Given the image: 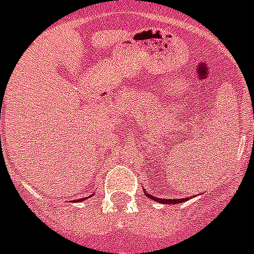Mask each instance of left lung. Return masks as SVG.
Masks as SVG:
<instances>
[{
  "mask_svg": "<svg viewBox=\"0 0 254 254\" xmlns=\"http://www.w3.org/2000/svg\"><path fill=\"white\" fill-rule=\"evenodd\" d=\"M145 194L147 195L148 198H151L152 201L155 202H159V203H163V205H166V203H174V205H176V203H181V202H185L188 201L189 198H177V199H172V198H159V197H155V195L152 194H148L147 191L145 190Z\"/></svg>",
  "mask_w": 254,
  "mask_h": 254,
  "instance_id": "obj_1",
  "label": "left lung"
}]
</instances>
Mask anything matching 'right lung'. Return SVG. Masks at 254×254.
I'll use <instances>...</instances> for the list:
<instances>
[{
	"label": "right lung",
	"instance_id": "obj_1",
	"mask_svg": "<svg viewBox=\"0 0 254 254\" xmlns=\"http://www.w3.org/2000/svg\"><path fill=\"white\" fill-rule=\"evenodd\" d=\"M87 198H88V197H86V198H82L80 201H84V199H87ZM74 201H75V199H74Z\"/></svg>",
	"mask_w": 254,
	"mask_h": 254
}]
</instances>
